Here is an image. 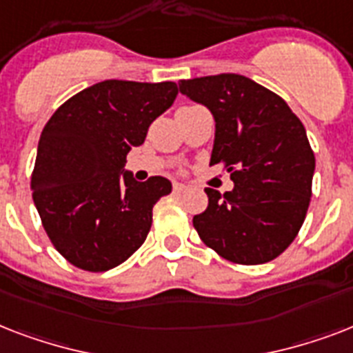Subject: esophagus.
<instances>
[{"mask_svg":"<svg viewBox=\"0 0 353 353\" xmlns=\"http://www.w3.org/2000/svg\"><path fill=\"white\" fill-rule=\"evenodd\" d=\"M187 190V185H183V183H174V192L181 194Z\"/></svg>","mask_w":353,"mask_h":353,"instance_id":"34e87169","label":"esophagus"}]
</instances>
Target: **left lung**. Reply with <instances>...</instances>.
Here are the masks:
<instances>
[{"instance_id": "obj_1", "label": "left lung", "mask_w": 353, "mask_h": 353, "mask_svg": "<svg viewBox=\"0 0 353 353\" xmlns=\"http://www.w3.org/2000/svg\"><path fill=\"white\" fill-rule=\"evenodd\" d=\"M179 91L212 113L210 165L223 163L234 183L225 194L205 188L209 207L194 229L225 260H273L299 234L312 198L315 155L304 124L284 99L241 74L181 80Z\"/></svg>"}]
</instances>
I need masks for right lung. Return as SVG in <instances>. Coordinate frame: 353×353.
<instances>
[{"label": "right lung", "mask_w": 353, "mask_h": 353, "mask_svg": "<svg viewBox=\"0 0 353 353\" xmlns=\"http://www.w3.org/2000/svg\"><path fill=\"white\" fill-rule=\"evenodd\" d=\"M176 82L104 80L65 101L43 128L30 177L49 240L69 263L101 273L143 245L166 177L139 183L126 155L174 104Z\"/></svg>", "instance_id": "obj_1"}]
</instances>
